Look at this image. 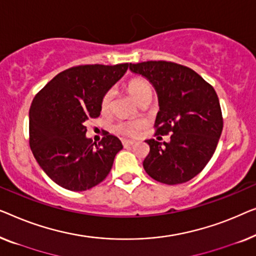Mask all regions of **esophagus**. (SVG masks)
Segmentation results:
<instances>
[{"label": "esophagus", "mask_w": 256, "mask_h": 256, "mask_svg": "<svg viewBox=\"0 0 256 256\" xmlns=\"http://www.w3.org/2000/svg\"><path fill=\"white\" fill-rule=\"evenodd\" d=\"M122 142H123V146L124 147H128V146H132L134 142L133 140H130V139H123L122 140Z\"/></svg>", "instance_id": "34e87169"}]
</instances>
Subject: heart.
Returning <instances> with one entry per match:
<instances>
[{
    "label": "heart",
    "mask_w": 256,
    "mask_h": 256,
    "mask_svg": "<svg viewBox=\"0 0 256 256\" xmlns=\"http://www.w3.org/2000/svg\"><path fill=\"white\" fill-rule=\"evenodd\" d=\"M128 90L133 98H134L136 102L140 97L145 95L146 92H152L150 89V86L148 82H147L145 78H132L131 81L128 84ZM111 103H112V92L109 90L104 94L102 97V100H100V109H102L103 112H106V111L110 110ZM142 128V122L136 120H128V122H122L117 125V131L120 132L122 134L125 136H136L140 128Z\"/></svg>",
    "instance_id": "obj_1"
}]
</instances>
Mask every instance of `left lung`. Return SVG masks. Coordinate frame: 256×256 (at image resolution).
Listing matches in <instances>:
<instances>
[{
    "label": "left lung",
    "instance_id": "1",
    "mask_svg": "<svg viewBox=\"0 0 256 256\" xmlns=\"http://www.w3.org/2000/svg\"><path fill=\"white\" fill-rule=\"evenodd\" d=\"M132 73L156 89L159 112L156 134L172 133L168 142L146 140L148 156L142 166L164 184L184 183L203 170L214 156L222 131V117L212 86L190 68L168 61L130 64Z\"/></svg>",
    "mask_w": 256,
    "mask_h": 256
}]
</instances>
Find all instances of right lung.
<instances>
[{
  "label": "right lung",
  "mask_w": 256,
  "mask_h": 256,
  "mask_svg": "<svg viewBox=\"0 0 256 256\" xmlns=\"http://www.w3.org/2000/svg\"><path fill=\"white\" fill-rule=\"evenodd\" d=\"M128 64H84L61 72L34 96L28 111L30 147L45 174L72 192H84L109 174L123 148L106 133L96 145L84 123L100 114V100L123 78Z\"/></svg>",
  "instance_id": "right-lung-1"
}]
</instances>
